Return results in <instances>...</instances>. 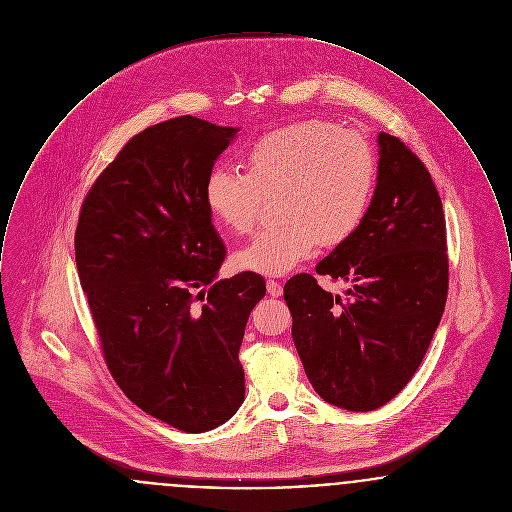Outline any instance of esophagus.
Segmentation results:
<instances>
[{
    "label": "esophagus",
    "mask_w": 512,
    "mask_h": 512,
    "mask_svg": "<svg viewBox=\"0 0 512 512\" xmlns=\"http://www.w3.org/2000/svg\"><path fill=\"white\" fill-rule=\"evenodd\" d=\"M266 287H268L269 296L283 295V285H281L279 281H273V279H269L268 283H266Z\"/></svg>",
    "instance_id": "1"
}]
</instances>
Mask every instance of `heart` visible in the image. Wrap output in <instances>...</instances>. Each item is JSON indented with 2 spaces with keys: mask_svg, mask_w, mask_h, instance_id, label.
<instances>
[{
  "mask_svg": "<svg viewBox=\"0 0 512 512\" xmlns=\"http://www.w3.org/2000/svg\"><path fill=\"white\" fill-rule=\"evenodd\" d=\"M246 173L216 167L204 183V202L229 231L250 233L262 194H279L281 221L262 229L235 254L237 268L281 275L306 260L318 244L349 241L368 214L377 158L364 136L323 119L271 131L244 156Z\"/></svg>",
  "mask_w": 512,
  "mask_h": 512,
  "instance_id": "b5f03b06",
  "label": "heart"
}]
</instances>
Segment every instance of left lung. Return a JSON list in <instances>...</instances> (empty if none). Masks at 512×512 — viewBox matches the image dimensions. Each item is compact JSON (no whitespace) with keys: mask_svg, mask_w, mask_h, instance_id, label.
<instances>
[{"mask_svg":"<svg viewBox=\"0 0 512 512\" xmlns=\"http://www.w3.org/2000/svg\"><path fill=\"white\" fill-rule=\"evenodd\" d=\"M377 185L356 233L316 273L343 279L347 298L310 273L285 283L293 341L323 401L352 412L389 403L412 379L445 310V214L422 160L379 133Z\"/></svg>","mask_w":512,"mask_h":512,"instance_id":"8db88e82","label":"left lung"}]
</instances>
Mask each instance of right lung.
<instances>
[{
  "label": "right lung",
  "mask_w": 512,
  "mask_h": 512,
  "mask_svg": "<svg viewBox=\"0 0 512 512\" xmlns=\"http://www.w3.org/2000/svg\"><path fill=\"white\" fill-rule=\"evenodd\" d=\"M237 133L192 115L144 129L88 190L75 233L111 376L146 414L189 433L243 404L239 349L266 295L252 271L216 281L225 244L204 183Z\"/></svg>",
  "instance_id": "right-lung-1"
}]
</instances>
